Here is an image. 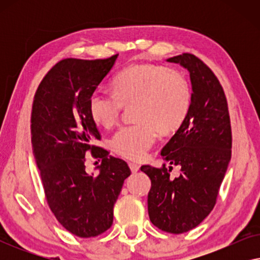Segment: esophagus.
<instances>
[{
  "label": "esophagus",
  "instance_id": "34e87169",
  "mask_svg": "<svg viewBox=\"0 0 260 260\" xmlns=\"http://www.w3.org/2000/svg\"><path fill=\"white\" fill-rule=\"evenodd\" d=\"M129 167H130L131 172H133V173H137V172H138V170H140V166H138V165H137V163L130 162V163H129Z\"/></svg>",
  "mask_w": 260,
  "mask_h": 260
}]
</instances>
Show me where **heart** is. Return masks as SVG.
<instances>
[{
  "mask_svg": "<svg viewBox=\"0 0 260 260\" xmlns=\"http://www.w3.org/2000/svg\"><path fill=\"white\" fill-rule=\"evenodd\" d=\"M113 93L94 91L88 99L91 118L104 127L118 123L125 108L134 105L136 123L111 138V148L129 159L143 158L157 138L179 130L190 112L193 91L179 70L158 63L131 65L112 80Z\"/></svg>",
  "mask_w": 260,
  "mask_h": 260,
  "instance_id": "1",
  "label": "heart"
}]
</instances>
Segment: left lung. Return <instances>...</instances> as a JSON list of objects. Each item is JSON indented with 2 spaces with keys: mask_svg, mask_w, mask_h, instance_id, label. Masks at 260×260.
Returning a JSON list of instances; mask_svg holds the SVG:
<instances>
[{
  "mask_svg": "<svg viewBox=\"0 0 260 260\" xmlns=\"http://www.w3.org/2000/svg\"><path fill=\"white\" fill-rule=\"evenodd\" d=\"M188 70L193 101L186 122L163 147L161 168L142 166L151 180L148 194L150 221L168 233L193 230L216 204L232 154L229 105L220 81L206 63L190 53L169 58ZM180 175H171L172 167Z\"/></svg>",
  "mask_w": 260,
  "mask_h": 260,
  "instance_id": "obj_1",
  "label": "left lung"
}]
</instances>
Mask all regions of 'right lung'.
I'll return each mask as SVG.
<instances>
[{
	"mask_svg": "<svg viewBox=\"0 0 260 260\" xmlns=\"http://www.w3.org/2000/svg\"><path fill=\"white\" fill-rule=\"evenodd\" d=\"M117 56L60 60L41 80L31 106V144L45 198L60 225L80 238L112 226L113 206L131 174L124 159L95 144L102 136L88 111L90 95ZM88 152L102 161L95 178L86 173Z\"/></svg>",
	"mask_w": 260,
	"mask_h": 260,
	"instance_id": "add662e5",
	"label": "right lung"
}]
</instances>
